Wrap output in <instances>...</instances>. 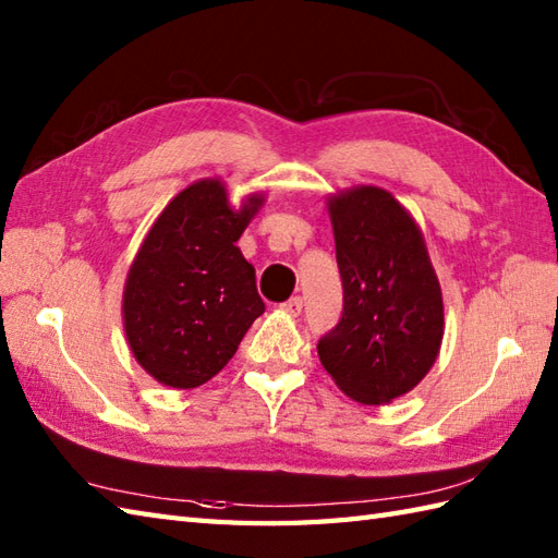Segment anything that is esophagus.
I'll use <instances>...</instances> for the list:
<instances>
[{"instance_id":"obj_1","label":"esophagus","mask_w":558,"mask_h":558,"mask_svg":"<svg viewBox=\"0 0 558 558\" xmlns=\"http://www.w3.org/2000/svg\"><path fill=\"white\" fill-rule=\"evenodd\" d=\"M280 310L290 314V316H300L302 314V300L300 298H290L288 302L280 304Z\"/></svg>"}]
</instances>
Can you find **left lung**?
Here are the masks:
<instances>
[{
  "mask_svg": "<svg viewBox=\"0 0 558 558\" xmlns=\"http://www.w3.org/2000/svg\"><path fill=\"white\" fill-rule=\"evenodd\" d=\"M342 314L318 357L342 393L381 405L417 386L441 348L444 302L410 213L378 186L328 201Z\"/></svg>",
  "mask_w": 558,
  "mask_h": 558,
  "instance_id": "obj_1",
  "label": "left lung"
}]
</instances>
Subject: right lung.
<instances>
[{
	"mask_svg": "<svg viewBox=\"0 0 558 558\" xmlns=\"http://www.w3.org/2000/svg\"><path fill=\"white\" fill-rule=\"evenodd\" d=\"M260 198L228 206L218 180L177 194L129 270L124 330L144 369L172 388L216 376L264 314L254 266L236 248Z\"/></svg>",
	"mask_w": 558,
	"mask_h": 558,
	"instance_id": "1",
	"label": "right lung"
}]
</instances>
